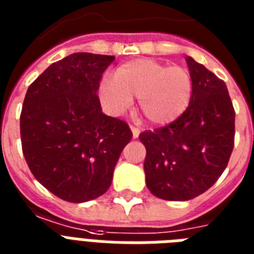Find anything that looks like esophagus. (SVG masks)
<instances>
[{
	"label": "esophagus",
	"mask_w": 254,
	"mask_h": 254,
	"mask_svg": "<svg viewBox=\"0 0 254 254\" xmlns=\"http://www.w3.org/2000/svg\"><path fill=\"white\" fill-rule=\"evenodd\" d=\"M130 130H131V134H133V138H138L139 135V129L135 127H130Z\"/></svg>",
	"instance_id": "1"
}]
</instances>
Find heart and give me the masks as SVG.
<instances>
[{
    "label": "heart",
    "instance_id": "b5f03b06",
    "mask_svg": "<svg viewBox=\"0 0 254 254\" xmlns=\"http://www.w3.org/2000/svg\"><path fill=\"white\" fill-rule=\"evenodd\" d=\"M192 95V77L181 65H169L150 58H139L119 65L115 76L105 75L99 87L104 109L123 115L138 100V109L153 125L173 123L187 109Z\"/></svg>",
    "mask_w": 254,
    "mask_h": 254
}]
</instances>
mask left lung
Listing matches in <instances>:
<instances>
[{
	"mask_svg": "<svg viewBox=\"0 0 254 254\" xmlns=\"http://www.w3.org/2000/svg\"><path fill=\"white\" fill-rule=\"evenodd\" d=\"M186 63L192 77L187 109L167 127L138 137L146 147L147 189L163 200H190L207 191L235 143V109L225 83L191 57Z\"/></svg>",
	"mask_w": 254,
	"mask_h": 254,
	"instance_id": "8db88e82",
	"label": "left lung"
}]
</instances>
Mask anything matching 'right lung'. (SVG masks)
I'll return each mask as SVG.
<instances>
[{"instance_id":"right-lung-1","label":"right lung","mask_w":254,"mask_h":254,"mask_svg":"<svg viewBox=\"0 0 254 254\" xmlns=\"http://www.w3.org/2000/svg\"><path fill=\"white\" fill-rule=\"evenodd\" d=\"M113 61L111 55L71 54L49 65L26 92L22 151L35 179L65 201L83 203L107 192L133 137L127 123L104 115L97 96Z\"/></svg>"}]
</instances>
